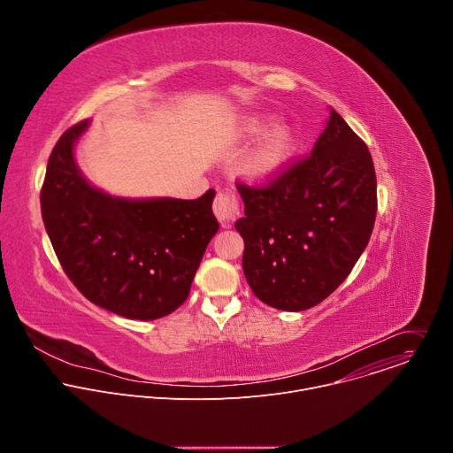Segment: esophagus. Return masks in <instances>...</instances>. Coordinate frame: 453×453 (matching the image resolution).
Segmentation results:
<instances>
[{"label": "esophagus", "mask_w": 453, "mask_h": 453, "mask_svg": "<svg viewBox=\"0 0 453 453\" xmlns=\"http://www.w3.org/2000/svg\"><path fill=\"white\" fill-rule=\"evenodd\" d=\"M213 213L222 224V227H229L234 219L240 213V204L231 191H219L215 203H213Z\"/></svg>", "instance_id": "34e87169"}]
</instances>
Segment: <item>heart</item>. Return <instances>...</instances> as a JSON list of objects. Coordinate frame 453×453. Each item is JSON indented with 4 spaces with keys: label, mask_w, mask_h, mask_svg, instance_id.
<instances>
[{
    "label": "heart",
    "mask_w": 453,
    "mask_h": 453,
    "mask_svg": "<svg viewBox=\"0 0 453 453\" xmlns=\"http://www.w3.org/2000/svg\"><path fill=\"white\" fill-rule=\"evenodd\" d=\"M264 121H252L249 131L252 134H260L264 131ZM296 136L292 128L287 125L274 127L271 133L265 134V138L256 147V150L250 154L245 172L249 179L256 182H264L267 179H273L283 165L288 161L292 150H294Z\"/></svg>",
    "instance_id": "b5f03b06"
}]
</instances>
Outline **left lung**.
<instances>
[{
    "mask_svg": "<svg viewBox=\"0 0 453 453\" xmlns=\"http://www.w3.org/2000/svg\"><path fill=\"white\" fill-rule=\"evenodd\" d=\"M242 267L265 304L301 311L325 301L351 273L376 219V173L367 145L337 111L308 157L265 186L236 184Z\"/></svg>",
    "mask_w": 453,
    "mask_h": 453,
    "instance_id": "8db88e82",
    "label": "left lung"
}]
</instances>
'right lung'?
Listing matches in <instances>:
<instances>
[{"mask_svg":"<svg viewBox=\"0 0 453 453\" xmlns=\"http://www.w3.org/2000/svg\"><path fill=\"white\" fill-rule=\"evenodd\" d=\"M88 127L68 128L48 159L41 213L53 250L93 304L127 319L165 317L186 301L219 231L215 189L196 201L112 197L77 166L73 149Z\"/></svg>","mask_w":453,"mask_h":453,"instance_id":"add662e5","label":"right lung"}]
</instances>
